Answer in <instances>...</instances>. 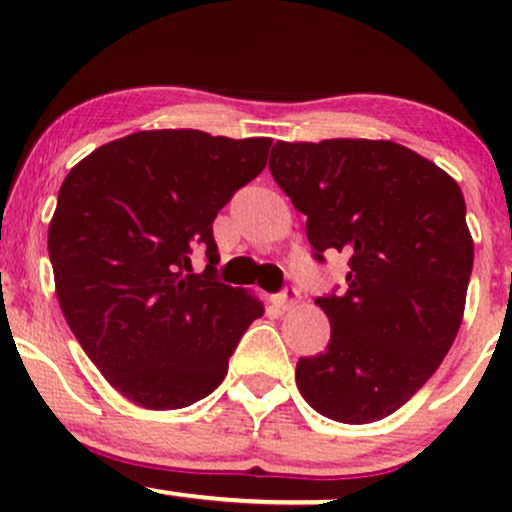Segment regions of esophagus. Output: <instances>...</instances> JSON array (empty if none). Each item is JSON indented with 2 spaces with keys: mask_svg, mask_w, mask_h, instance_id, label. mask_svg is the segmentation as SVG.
<instances>
[{
  "mask_svg": "<svg viewBox=\"0 0 512 512\" xmlns=\"http://www.w3.org/2000/svg\"><path fill=\"white\" fill-rule=\"evenodd\" d=\"M274 303L279 305L281 310H291V308H296L298 303H301V293L293 289V286H289V289H284L279 293V296L274 298Z\"/></svg>",
  "mask_w": 512,
  "mask_h": 512,
  "instance_id": "1",
  "label": "esophagus"
}]
</instances>
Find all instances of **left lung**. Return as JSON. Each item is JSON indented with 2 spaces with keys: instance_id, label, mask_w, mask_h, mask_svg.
<instances>
[{
  "instance_id": "1",
  "label": "left lung",
  "mask_w": 512,
  "mask_h": 512,
  "mask_svg": "<svg viewBox=\"0 0 512 512\" xmlns=\"http://www.w3.org/2000/svg\"><path fill=\"white\" fill-rule=\"evenodd\" d=\"M269 170L308 216L315 260L349 255L344 293L315 301L332 334L298 361V390L332 421L385 419L436 373L462 325L474 240L460 185L387 139L276 142Z\"/></svg>"
}]
</instances>
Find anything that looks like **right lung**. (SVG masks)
<instances>
[{"label":"right lung","instance_id":"add662e5","mask_svg":"<svg viewBox=\"0 0 512 512\" xmlns=\"http://www.w3.org/2000/svg\"><path fill=\"white\" fill-rule=\"evenodd\" d=\"M272 139L144 129L69 170L48 231L57 301L110 385L146 409H182L226 378L260 298L214 279L211 223L267 166ZM208 252L202 275L189 255Z\"/></svg>","mask_w":512,"mask_h":512}]
</instances>
